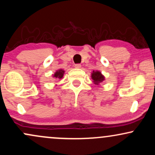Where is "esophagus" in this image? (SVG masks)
<instances>
[{
    "label": "esophagus",
    "instance_id": "obj_1",
    "mask_svg": "<svg viewBox=\"0 0 155 155\" xmlns=\"http://www.w3.org/2000/svg\"><path fill=\"white\" fill-rule=\"evenodd\" d=\"M74 67H75L76 68H81V65H80V64H76V65H74Z\"/></svg>",
    "mask_w": 155,
    "mask_h": 155
}]
</instances>
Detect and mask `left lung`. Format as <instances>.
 Segmentation results:
<instances>
[{
  "instance_id": "1",
  "label": "left lung",
  "mask_w": 155,
  "mask_h": 155,
  "mask_svg": "<svg viewBox=\"0 0 155 155\" xmlns=\"http://www.w3.org/2000/svg\"><path fill=\"white\" fill-rule=\"evenodd\" d=\"M92 79H93L95 84H98V83L102 82L104 81V76L101 74L100 71H93V73L92 74Z\"/></svg>"
}]
</instances>
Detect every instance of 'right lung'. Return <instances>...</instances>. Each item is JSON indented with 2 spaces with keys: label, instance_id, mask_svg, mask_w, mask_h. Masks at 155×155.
I'll list each match as a JSON object with an SVG mask.
<instances>
[{
  "label": "right lung",
  "instance_id": "add662e5",
  "mask_svg": "<svg viewBox=\"0 0 155 155\" xmlns=\"http://www.w3.org/2000/svg\"><path fill=\"white\" fill-rule=\"evenodd\" d=\"M63 74H64V71L58 70V71L55 72V74H54V77L58 78V79H61V78L63 76Z\"/></svg>",
  "mask_w": 155,
  "mask_h": 155
}]
</instances>
